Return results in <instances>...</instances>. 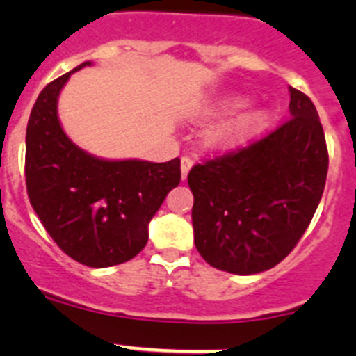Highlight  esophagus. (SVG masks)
Segmentation results:
<instances>
[{
    "instance_id": "esophagus-1",
    "label": "esophagus",
    "mask_w": 356,
    "mask_h": 356,
    "mask_svg": "<svg viewBox=\"0 0 356 356\" xmlns=\"http://www.w3.org/2000/svg\"><path fill=\"white\" fill-rule=\"evenodd\" d=\"M193 167V160L189 156H182L181 158V172H182V179L186 181V177H188L189 170H191Z\"/></svg>"
}]
</instances>
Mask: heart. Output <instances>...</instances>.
<instances>
[{"mask_svg": "<svg viewBox=\"0 0 356 356\" xmlns=\"http://www.w3.org/2000/svg\"><path fill=\"white\" fill-rule=\"evenodd\" d=\"M246 105L245 98H227L222 102V110H238ZM267 122V111L260 108L248 110L238 117L231 118L225 124L218 125L211 131L210 143L215 148L231 149L243 145L253 134H257Z\"/></svg>", "mask_w": 356, "mask_h": 356, "instance_id": "heart-1", "label": "heart"}]
</instances>
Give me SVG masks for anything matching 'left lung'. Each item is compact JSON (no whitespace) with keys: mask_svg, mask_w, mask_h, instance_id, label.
Here are the masks:
<instances>
[{"mask_svg":"<svg viewBox=\"0 0 356 356\" xmlns=\"http://www.w3.org/2000/svg\"><path fill=\"white\" fill-rule=\"evenodd\" d=\"M289 115L248 146L191 168L195 245L231 274L268 270L298 245L321 203L329 155L314 103L289 88Z\"/></svg>","mask_w":356,"mask_h":356,"instance_id":"8db88e82","label":"left lung"}]
</instances>
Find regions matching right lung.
I'll return each mask as SVG.
<instances>
[{
  "mask_svg": "<svg viewBox=\"0 0 356 356\" xmlns=\"http://www.w3.org/2000/svg\"><path fill=\"white\" fill-rule=\"evenodd\" d=\"M84 62L49 82L35 99L25 136V184L32 208L63 253L88 267L134 258L148 243V224L181 182V160H103L68 139L58 96Z\"/></svg>",
  "mask_w": 356,
  "mask_h": 356,
  "instance_id": "1",
  "label": "right lung"
}]
</instances>
